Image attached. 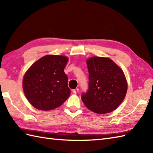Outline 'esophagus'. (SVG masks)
Here are the masks:
<instances>
[{
  "label": "esophagus",
  "instance_id": "34e87169",
  "mask_svg": "<svg viewBox=\"0 0 153 153\" xmlns=\"http://www.w3.org/2000/svg\"><path fill=\"white\" fill-rule=\"evenodd\" d=\"M72 92H73L74 93H78V92H79V89L76 88V89H73V90H72Z\"/></svg>",
  "mask_w": 153,
  "mask_h": 153
}]
</instances>
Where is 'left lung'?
Returning <instances> with one entry per match:
<instances>
[{"mask_svg": "<svg viewBox=\"0 0 153 153\" xmlns=\"http://www.w3.org/2000/svg\"><path fill=\"white\" fill-rule=\"evenodd\" d=\"M87 64L89 88L82 95L84 105L100 114L114 111L124 99L128 89L123 71L108 58L93 56Z\"/></svg>", "mask_w": 153, "mask_h": 153, "instance_id": "obj_1", "label": "left lung"}]
</instances>
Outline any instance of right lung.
Wrapping results in <instances>:
<instances>
[{"label": "right lung", "mask_w": 153, "mask_h": 153, "mask_svg": "<svg viewBox=\"0 0 153 153\" xmlns=\"http://www.w3.org/2000/svg\"><path fill=\"white\" fill-rule=\"evenodd\" d=\"M68 58L46 55L35 62L25 72L23 89L35 108L50 110L61 106L70 95L68 76L64 73Z\"/></svg>", "instance_id": "add662e5"}]
</instances>
